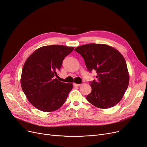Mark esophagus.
<instances>
[{
	"label": "esophagus",
	"instance_id": "esophagus-1",
	"mask_svg": "<svg viewBox=\"0 0 147 147\" xmlns=\"http://www.w3.org/2000/svg\"><path fill=\"white\" fill-rule=\"evenodd\" d=\"M81 85V84H77V83H74V86L75 87H78Z\"/></svg>",
	"mask_w": 147,
	"mask_h": 147
}]
</instances>
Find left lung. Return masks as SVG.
Listing matches in <instances>:
<instances>
[{
    "label": "left lung",
    "instance_id": "8db88e82",
    "mask_svg": "<svg viewBox=\"0 0 147 147\" xmlns=\"http://www.w3.org/2000/svg\"><path fill=\"white\" fill-rule=\"evenodd\" d=\"M83 57L88 70H96V80L90 82L86 99L97 108L109 109L121 100L129 76L126 61L116 49L105 44L90 43L75 49Z\"/></svg>",
    "mask_w": 147,
    "mask_h": 147
}]
</instances>
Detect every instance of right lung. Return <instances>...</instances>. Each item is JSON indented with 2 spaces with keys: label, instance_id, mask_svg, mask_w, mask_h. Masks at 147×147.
<instances>
[{
  "label": "right lung",
  "instance_id": "obj_1",
  "mask_svg": "<svg viewBox=\"0 0 147 147\" xmlns=\"http://www.w3.org/2000/svg\"><path fill=\"white\" fill-rule=\"evenodd\" d=\"M74 49L57 45L44 46L26 61L21 78L22 90L37 109L53 112L64 104L73 84L59 82L56 77L64 57Z\"/></svg>",
  "mask_w": 147,
  "mask_h": 147
}]
</instances>
